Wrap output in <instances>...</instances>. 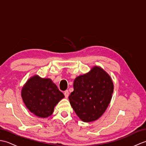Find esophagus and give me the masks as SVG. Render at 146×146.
Segmentation results:
<instances>
[{
    "label": "esophagus",
    "mask_w": 146,
    "mask_h": 146,
    "mask_svg": "<svg viewBox=\"0 0 146 146\" xmlns=\"http://www.w3.org/2000/svg\"><path fill=\"white\" fill-rule=\"evenodd\" d=\"M64 97H65V98H68V96H69V92H68V90H66V91H64Z\"/></svg>",
    "instance_id": "esophagus-1"
}]
</instances>
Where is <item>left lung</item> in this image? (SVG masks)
Masks as SVG:
<instances>
[{"mask_svg": "<svg viewBox=\"0 0 146 146\" xmlns=\"http://www.w3.org/2000/svg\"><path fill=\"white\" fill-rule=\"evenodd\" d=\"M73 88L69 96L70 104L80 119L85 122L94 121L103 115L113 92L110 76L98 66L76 78Z\"/></svg>", "mask_w": 146, "mask_h": 146, "instance_id": "obj_1", "label": "left lung"}]
</instances>
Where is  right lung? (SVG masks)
I'll return each mask as SVG.
<instances>
[{
    "label": "right lung",
    "instance_id": "add662e5",
    "mask_svg": "<svg viewBox=\"0 0 146 146\" xmlns=\"http://www.w3.org/2000/svg\"><path fill=\"white\" fill-rule=\"evenodd\" d=\"M21 96L27 108L42 118L51 115L54 107L64 97L51 79L41 78L37 75L26 82L22 89Z\"/></svg>",
    "mask_w": 146,
    "mask_h": 146
}]
</instances>
